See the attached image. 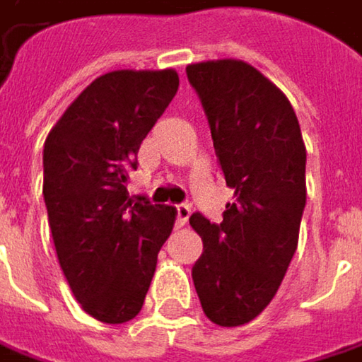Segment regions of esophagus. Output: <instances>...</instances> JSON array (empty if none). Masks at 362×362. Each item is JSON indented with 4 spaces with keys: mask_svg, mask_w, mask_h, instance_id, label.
I'll use <instances>...</instances> for the list:
<instances>
[{
    "mask_svg": "<svg viewBox=\"0 0 362 362\" xmlns=\"http://www.w3.org/2000/svg\"><path fill=\"white\" fill-rule=\"evenodd\" d=\"M188 217H190V207L188 205H176V226L178 228L186 226Z\"/></svg>",
    "mask_w": 362,
    "mask_h": 362,
    "instance_id": "1",
    "label": "esophagus"
}]
</instances>
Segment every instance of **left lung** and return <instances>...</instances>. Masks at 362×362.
<instances>
[{
	"mask_svg": "<svg viewBox=\"0 0 362 362\" xmlns=\"http://www.w3.org/2000/svg\"><path fill=\"white\" fill-rule=\"evenodd\" d=\"M186 74L209 119L219 170L234 188L221 223L190 215L203 240L192 279L205 315L236 327L272 303L296 252L307 148L288 97L250 64L199 62Z\"/></svg>",
	"mask_w": 362,
	"mask_h": 362,
	"instance_id": "8db88e82",
	"label": "left lung"
}]
</instances>
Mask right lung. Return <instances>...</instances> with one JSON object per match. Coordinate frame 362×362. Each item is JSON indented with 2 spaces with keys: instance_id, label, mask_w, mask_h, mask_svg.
<instances>
[{
  "instance_id": "right-lung-1",
  "label": "right lung",
  "mask_w": 362,
  "mask_h": 362,
  "mask_svg": "<svg viewBox=\"0 0 362 362\" xmlns=\"http://www.w3.org/2000/svg\"><path fill=\"white\" fill-rule=\"evenodd\" d=\"M176 70H115L84 88L43 148V197L59 267L84 311L126 323L145 303L176 209L128 194V172L178 90Z\"/></svg>"
}]
</instances>
